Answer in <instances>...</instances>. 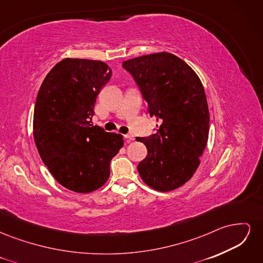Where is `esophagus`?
Listing matches in <instances>:
<instances>
[{"mask_svg":"<svg viewBox=\"0 0 263 263\" xmlns=\"http://www.w3.org/2000/svg\"><path fill=\"white\" fill-rule=\"evenodd\" d=\"M125 138H126V141L127 142H130V141H133L134 140V136L132 134H127V135H125Z\"/></svg>","mask_w":263,"mask_h":263,"instance_id":"34e87169","label":"esophagus"}]
</instances>
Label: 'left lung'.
<instances>
[{"instance_id":"8db88e82","label":"left lung","mask_w":263,"mask_h":263,"mask_svg":"<svg viewBox=\"0 0 263 263\" xmlns=\"http://www.w3.org/2000/svg\"><path fill=\"white\" fill-rule=\"evenodd\" d=\"M140 87L157 133L139 138L148 155L137 169L146 184L160 192L182 186L193 177L208 144L210 112L204 86L186 62L170 52L123 62Z\"/></svg>"}]
</instances>
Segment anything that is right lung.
Returning a JSON list of instances; mask_svg holds the SVG:
<instances>
[{
	"label": "right lung",
	"instance_id": "1",
	"mask_svg": "<svg viewBox=\"0 0 263 263\" xmlns=\"http://www.w3.org/2000/svg\"><path fill=\"white\" fill-rule=\"evenodd\" d=\"M112 69L100 60L66 58L46 76L34 109V140L52 177L66 189L90 193L106 183L123 135L91 123L94 104Z\"/></svg>",
	"mask_w": 263,
	"mask_h": 263
}]
</instances>
